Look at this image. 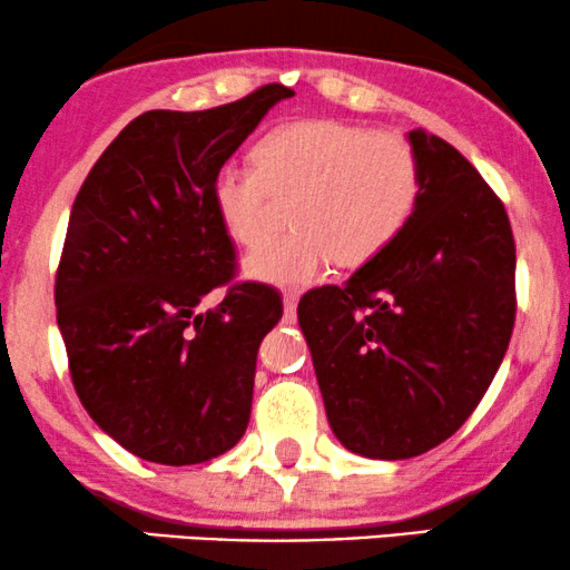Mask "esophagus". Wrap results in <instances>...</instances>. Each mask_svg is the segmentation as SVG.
<instances>
[{
    "label": "esophagus",
    "instance_id": "obj_1",
    "mask_svg": "<svg viewBox=\"0 0 570 570\" xmlns=\"http://www.w3.org/2000/svg\"><path fill=\"white\" fill-rule=\"evenodd\" d=\"M283 303H285V322H293V318H295V306H298V293L287 291Z\"/></svg>",
    "mask_w": 570,
    "mask_h": 570
}]
</instances>
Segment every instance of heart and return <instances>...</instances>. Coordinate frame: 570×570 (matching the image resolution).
I'll list each match as a JSON object with an SVG mask.
<instances>
[{
	"instance_id": "1",
	"label": "heart",
	"mask_w": 570,
	"mask_h": 570,
	"mask_svg": "<svg viewBox=\"0 0 570 570\" xmlns=\"http://www.w3.org/2000/svg\"><path fill=\"white\" fill-rule=\"evenodd\" d=\"M254 166H225L213 181L223 228L240 246L269 236L279 202L293 233L246 259V272L275 285L316 279L334 259L355 269L394 244L423 191L410 139L347 121H295L262 139Z\"/></svg>"
}]
</instances>
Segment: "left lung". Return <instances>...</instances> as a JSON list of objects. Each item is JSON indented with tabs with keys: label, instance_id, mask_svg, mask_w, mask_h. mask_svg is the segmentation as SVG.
I'll return each mask as SVG.
<instances>
[{
	"label": "left lung",
	"instance_id": "left-lung-1",
	"mask_svg": "<svg viewBox=\"0 0 570 570\" xmlns=\"http://www.w3.org/2000/svg\"><path fill=\"white\" fill-rule=\"evenodd\" d=\"M423 191L407 228L345 285L314 287L298 322L342 446L410 459L454 435L495 379L517 322V244L478 168L410 131Z\"/></svg>",
	"mask_w": 570,
	"mask_h": 570
}]
</instances>
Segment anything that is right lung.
Masks as SVG:
<instances>
[{
    "instance_id": "right-lung-1",
    "label": "right lung",
    "mask_w": 570,
    "mask_h": 570,
    "mask_svg": "<svg viewBox=\"0 0 570 570\" xmlns=\"http://www.w3.org/2000/svg\"><path fill=\"white\" fill-rule=\"evenodd\" d=\"M291 96L269 82L207 111L137 116L75 197L53 283L69 376L88 415L147 462H209L246 433L256 353L283 298L236 283L213 181ZM217 286L226 298L205 309Z\"/></svg>"
}]
</instances>
